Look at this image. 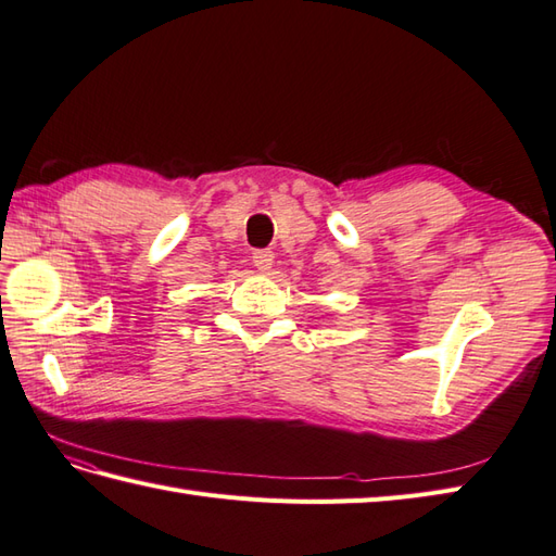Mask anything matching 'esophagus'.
I'll list each match as a JSON object with an SVG mask.
<instances>
[{"mask_svg": "<svg viewBox=\"0 0 556 556\" xmlns=\"http://www.w3.org/2000/svg\"><path fill=\"white\" fill-rule=\"evenodd\" d=\"M252 264L256 266V270H262V274H268L270 266H274V252L256 250V252L252 254Z\"/></svg>", "mask_w": 556, "mask_h": 556, "instance_id": "obj_1", "label": "esophagus"}]
</instances>
